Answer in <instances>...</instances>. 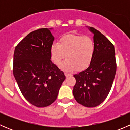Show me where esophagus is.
I'll use <instances>...</instances> for the list:
<instances>
[{"mask_svg": "<svg viewBox=\"0 0 130 130\" xmlns=\"http://www.w3.org/2000/svg\"><path fill=\"white\" fill-rule=\"evenodd\" d=\"M65 76H66V77H69V76L72 75L69 73H65Z\"/></svg>", "mask_w": 130, "mask_h": 130, "instance_id": "34e87169", "label": "esophagus"}]
</instances>
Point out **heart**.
<instances>
[{"instance_id": "b5f03b06", "label": "heart", "mask_w": 130, "mask_h": 130, "mask_svg": "<svg viewBox=\"0 0 130 130\" xmlns=\"http://www.w3.org/2000/svg\"><path fill=\"white\" fill-rule=\"evenodd\" d=\"M94 49V41L89 36L67 34L60 38L58 43L52 46L51 58L56 65H59L66 57L67 58L61 65L63 70L72 71L77 67L82 70L91 62Z\"/></svg>"}]
</instances>
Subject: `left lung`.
Listing matches in <instances>:
<instances>
[{"label": "left lung", "instance_id": "1", "mask_svg": "<svg viewBox=\"0 0 130 130\" xmlns=\"http://www.w3.org/2000/svg\"><path fill=\"white\" fill-rule=\"evenodd\" d=\"M95 49L91 62L86 70L73 75L76 84L73 94L77 102L87 107L101 104L111 90L116 72L115 47L104 35L94 27Z\"/></svg>", "mask_w": 130, "mask_h": 130}]
</instances>
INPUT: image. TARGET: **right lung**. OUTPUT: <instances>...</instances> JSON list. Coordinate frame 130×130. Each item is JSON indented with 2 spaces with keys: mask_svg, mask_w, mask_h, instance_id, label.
<instances>
[{
  "mask_svg": "<svg viewBox=\"0 0 130 130\" xmlns=\"http://www.w3.org/2000/svg\"><path fill=\"white\" fill-rule=\"evenodd\" d=\"M54 37L48 28L32 31L16 46L13 73L25 99L38 107L57 99L65 76L51 61Z\"/></svg>",
  "mask_w": 130,
  "mask_h": 130,
  "instance_id": "1",
  "label": "right lung"
}]
</instances>
